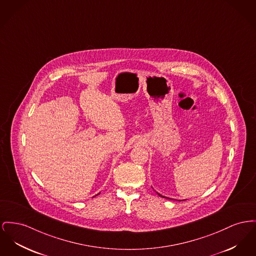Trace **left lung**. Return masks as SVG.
Returning a JSON list of instances; mask_svg holds the SVG:
<instances>
[{"instance_id": "left-lung-1", "label": "left lung", "mask_w": 256, "mask_h": 256, "mask_svg": "<svg viewBox=\"0 0 256 256\" xmlns=\"http://www.w3.org/2000/svg\"><path fill=\"white\" fill-rule=\"evenodd\" d=\"M158 196H160V197H164V198H167V197H166V196H162V194H160L158 192H156ZM168 199H170V198H168ZM186 200V199H184ZM184 200H182V201H184ZM178 201H180V200H178Z\"/></svg>"}]
</instances>
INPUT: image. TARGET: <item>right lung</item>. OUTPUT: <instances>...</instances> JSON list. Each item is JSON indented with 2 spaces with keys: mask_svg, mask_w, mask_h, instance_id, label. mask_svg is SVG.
<instances>
[{
  "mask_svg": "<svg viewBox=\"0 0 256 256\" xmlns=\"http://www.w3.org/2000/svg\"><path fill=\"white\" fill-rule=\"evenodd\" d=\"M98 194H96V196H98Z\"/></svg>",
  "mask_w": 256,
  "mask_h": 256,
  "instance_id": "right-lung-1",
  "label": "right lung"
}]
</instances>
